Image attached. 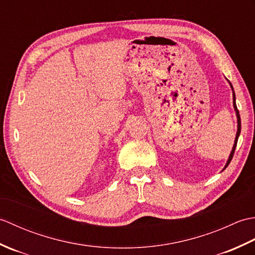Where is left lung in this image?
Masks as SVG:
<instances>
[{"label": "left lung", "instance_id": "8db88e82", "mask_svg": "<svg viewBox=\"0 0 255 255\" xmlns=\"http://www.w3.org/2000/svg\"><path fill=\"white\" fill-rule=\"evenodd\" d=\"M230 86H231V89H232V95H234V107H235V111H236V114H237V119H238V131H237V134H236V139H235L234 148H232V150H231V153H230V155H229V159H228V161H227V163H226V165H225V169H226L227 166L229 165L230 161L232 160V156H234L235 150H236V147H237L238 138H239V136H240V132H241V119H240V114H239V111H238L237 104H236V94H235V91H234V88H232L231 83H230ZM225 169H224V170H225Z\"/></svg>", "mask_w": 255, "mask_h": 255}]
</instances>
